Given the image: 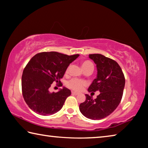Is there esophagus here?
I'll return each instance as SVG.
<instances>
[{
	"label": "esophagus",
	"mask_w": 148,
	"mask_h": 148,
	"mask_svg": "<svg viewBox=\"0 0 148 148\" xmlns=\"http://www.w3.org/2000/svg\"><path fill=\"white\" fill-rule=\"evenodd\" d=\"M72 95H79L78 92H74V91H72Z\"/></svg>",
	"instance_id": "obj_1"
}]
</instances>
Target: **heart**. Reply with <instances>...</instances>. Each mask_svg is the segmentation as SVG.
<instances>
[{"label": "heart", "instance_id": "obj_1", "mask_svg": "<svg viewBox=\"0 0 148 148\" xmlns=\"http://www.w3.org/2000/svg\"><path fill=\"white\" fill-rule=\"evenodd\" d=\"M82 67H83V69L85 70L87 68H89V67H91V68L93 69L94 66L93 64L91 61H86L83 62ZM69 68L67 69L66 72L69 71ZM66 85L70 89L74 90V91H81L82 90H83L85 87L87 86V82L86 81H84V80H82L77 78H72L67 82Z\"/></svg>", "mask_w": 148, "mask_h": 148}]
</instances>
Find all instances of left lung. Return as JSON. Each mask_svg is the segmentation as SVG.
<instances>
[{
	"label": "left lung",
	"instance_id": "1",
	"mask_svg": "<svg viewBox=\"0 0 148 148\" xmlns=\"http://www.w3.org/2000/svg\"><path fill=\"white\" fill-rule=\"evenodd\" d=\"M97 64V77L88 88L89 92L100 91L92 100L86 95V101L79 104L81 113L87 118L99 120L111 114L121 101L125 84V76L118 63L101 54H90Z\"/></svg>",
	"mask_w": 148,
	"mask_h": 148
}]
</instances>
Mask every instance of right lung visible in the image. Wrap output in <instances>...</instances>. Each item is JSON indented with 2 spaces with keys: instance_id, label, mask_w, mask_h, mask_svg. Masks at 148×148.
<instances>
[{
  "instance_id": "right-lung-1",
  "label": "right lung",
  "mask_w": 148,
  "mask_h": 148,
  "mask_svg": "<svg viewBox=\"0 0 148 148\" xmlns=\"http://www.w3.org/2000/svg\"><path fill=\"white\" fill-rule=\"evenodd\" d=\"M79 56L51 51L41 52L32 57L23 70L21 88L25 101L32 111L42 116H49L62 108L71 95V90L63 87L57 92H50L49 89L53 83L62 86L60 79Z\"/></svg>"
}]
</instances>
